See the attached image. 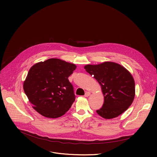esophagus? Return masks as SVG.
Instances as JSON below:
<instances>
[{
    "instance_id": "obj_1",
    "label": "esophagus",
    "mask_w": 157,
    "mask_h": 157,
    "mask_svg": "<svg viewBox=\"0 0 157 157\" xmlns=\"http://www.w3.org/2000/svg\"><path fill=\"white\" fill-rule=\"evenodd\" d=\"M90 94H91V93L86 92V93H85V94H84V96H85V97H88V96H90Z\"/></svg>"
}]
</instances>
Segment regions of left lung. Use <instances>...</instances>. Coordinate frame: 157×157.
<instances>
[{"instance_id":"left-lung-1","label":"left lung","mask_w":157,"mask_h":157,"mask_svg":"<svg viewBox=\"0 0 157 157\" xmlns=\"http://www.w3.org/2000/svg\"><path fill=\"white\" fill-rule=\"evenodd\" d=\"M101 86L104 97L102 107L97 113L110 119L118 117L132 104L135 97V81L128 70L119 64L106 61L84 66Z\"/></svg>"}]
</instances>
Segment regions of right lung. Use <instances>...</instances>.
I'll return each mask as SVG.
<instances>
[{"label": "right lung", "mask_w": 157, "mask_h": 157, "mask_svg": "<svg viewBox=\"0 0 157 157\" xmlns=\"http://www.w3.org/2000/svg\"><path fill=\"white\" fill-rule=\"evenodd\" d=\"M76 68L75 64L57 58L31 67L24 82V90L39 114L55 119L70 109L76 98L68 77Z\"/></svg>", "instance_id": "add662e5"}]
</instances>
